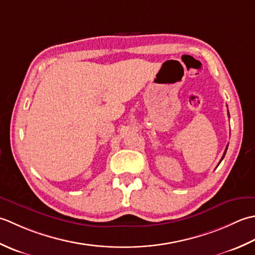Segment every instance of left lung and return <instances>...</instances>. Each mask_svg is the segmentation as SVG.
<instances>
[{"label": "left lung", "instance_id": "8db88e82", "mask_svg": "<svg viewBox=\"0 0 255 255\" xmlns=\"http://www.w3.org/2000/svg\"><path fill=\"white\" fill-rule=\"evenodd\" d=\"M229 117H230V116H229ZM227 149H228V146H227V147H226V150H225V153H223V155H222V158H221V159H220V162H219V164H220V163H221V160H222V159H223V157H225V155H226V152H227Z\"/></svg>", "mask_w": 255, "mask_h": 255}]
</instances>
